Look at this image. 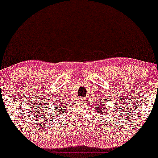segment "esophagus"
<instances>
[{"label":"esophagus","instance_id":"34e87169","mask_svg":"<svg viewBox=\"0 0 158 158\" xmlns=\"http://www.w3.org/2000/svg\"><path fill=\"white\" fill-rule=\"evenodd\" d=\"M81 101L82 103H84L85 101V99H84L83 98H81Z\"/></svg>","mask_w":158,"mask_h":158}]
</instances>
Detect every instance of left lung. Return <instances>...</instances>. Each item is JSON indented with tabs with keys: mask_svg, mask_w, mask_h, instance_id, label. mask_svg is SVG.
<instances>
[{
	"mask_svg": "<svg viewBox=\"0 0 158 158\" xmlns=\"http://www.w3.org/2000/svg\"><path fill=\"white\" fill-rule=\"evenodd\" d=\"M103 99H99L98 101H94V106L95 107L94 109H96V111L97 112V114H105L106 112H104L105 110H103V108H105V101H106L107 99H106L104 98H103ZM108 111L109 109H107Z\"/></svg>",
	"mask_w": 158,
	"mask_h": 158,
	"instance_id": "1",
	"label": "left lung"
}]
</instances>
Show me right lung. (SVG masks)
Segmentation results:
<instances>
[{"instance_id":"right-lung-1","label":"right lung","mask_w":158,"mask_h":158,"mask_svg":"<svg viewBox=\"0 0 158 158\" xmlns=\"http://www.w3.org/2000/svg\"><path fill=\"white\" fill-rule=\"evenodd\" d=\"M57 101H55V113H53V111H52V113L50 114H52V116H60V114H64V111H66L67 107L68 106V103L70 102L68 99L64 98V97L59 98V99H57Z\"/></svg>"}]
</instances>
